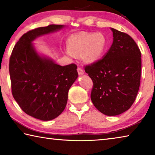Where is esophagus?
I'll return each mask as SVG.
<instances>
[{"instance_id": "34e87169", "label": "esophagus", "mask_w": 155, "mask_h": 155, "mask_svg": "<svg viewBox=\"0 0 155 155\" xmlns=\"http://www.w3.org/2000/svg\"><path fill=\"white\" fill-rule=\"evenodd\" d=\"M77 72H78V74H79V75H82V74H84L83 70L82 69V68H77Z\"/></svg>"}]
</instances>
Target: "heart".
Segmentation results:
<instances>
[{
    "mask_svg": "<svg viewBox=\"0 0 155 155\" xmlns=\"http://www.w3.org/2000/svg\"><path fill=\"white\" fill-rule=\"evenodd\" d=\"M108 41L101 33H80L70 37L67 40V54L70 57L81 54L87 63L98 61L106 52Z\"/></svg>",
    "mask_w": 155,
    "mask_h": 155,
    "instance_id": "1",
    "label": "heart"
}]
</instances>
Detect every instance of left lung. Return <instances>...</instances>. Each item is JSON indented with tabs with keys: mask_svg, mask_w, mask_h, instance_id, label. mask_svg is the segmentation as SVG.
Masks as SVG:
<instances>
[{
	"mask_svg": "<svg viewBox=\"0 0 155 155\" xmlns=\"http://www.w3.org/2000/svg\"><path fill=\"white\" fill-rule=\"evenodd\" d=\"M114 41L103 59L85 67L93 81L91 100L102 114L114 116L134 103L140 85L141 52L130 35L111 28Z\"/></svg>",
	"mask_w": 155,
	"mask_h": 155,
	"instance_id": "8db88e82",
	"label": "left lung"
}]
</instances>
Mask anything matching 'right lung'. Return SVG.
Instances as JSON below:
<instances>
[{"label": "right lung", "instance_id": "right-lung-1", "mask_svg": "<svg viewBox=\"0 0 155 155\" xmlns=\"http://www.w3.org/2000/svg\"><path fill=\"white\" fill-rule=\"evenodd\" d=\"M64 25H51L28 31L15 44L9 59V74L15 101L28 115L43 121L64 111L68 91L78 78L74 64L61 66L37 52L33 41L56 32Z\"/></svg>", "mask_w": 155, "mask_h": 155}]
</instances>
